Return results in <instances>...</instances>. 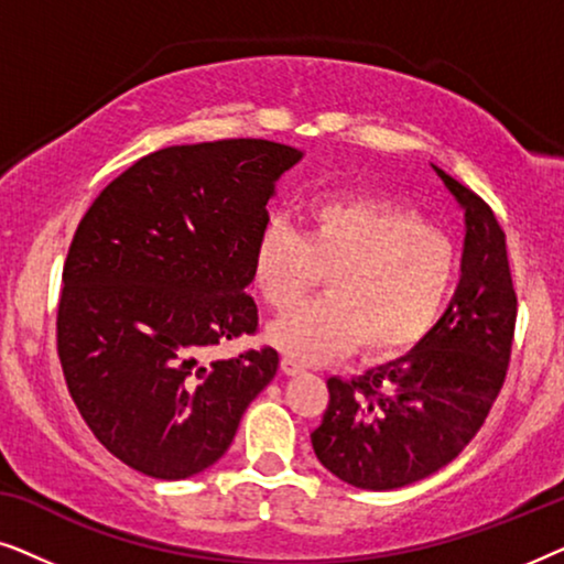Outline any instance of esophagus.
Listing matches in <instances>:
<instances>
[{
	"label": "esophagus",
	"mask_w": 564,
	"mask_h": 564,
	"mask_svg": "<svg viewBox=\"0 0 564 564\" xmlns=\"http://www.w3.org/2000/svg\"><path fill=\"white\" fill-rule=\"evenodd\" d=\"M282 372L284 375H300V372H305V367L300 365L297 359H292V357H282Z\"/></svg>",
	"instance_id": "34e87169"
}]
</instances>
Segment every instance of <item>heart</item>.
I'll return each instance as SVG.
<instances>
[{
	"label": "heart",
	"mask_w": 564,
	"mask_h": 564,
	"mask_svg": "<svg viewBox=\"0 0 564 564\" xmlns=\"http://www.w3.org/2000/svg\"><path fill=\"white\" fill-rule=\"evenodd\" d=\"M326 272V295L276 318L267 338L300 361L361 346L384 361L429 336L449 303L457 251L413 207L377 197H315L303 230L269 220L253 243L251 280L274 311L297 303Z\"/></svg>",
	"instance_id": "1"
}]
</instances>
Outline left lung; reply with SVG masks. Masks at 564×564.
<instances>
[{"mask_svg": "<svg viewBox=\"0 0 564 564\" xmlns=\"http://www.w3.org/2000/svg\"><path fill=\"white\" fill-rule=\"evenodd\" d=\"M465 213L462 276L421 344L354 380L330 377L311 434L321 465L361 490H395L457 457L503 388L516 328L506 234L465 184L431 164Z\"/></svg>", "mask_w": 564, "mask_h": 564, "instance_id": "8db88e82", "label": "left lung"}]
</instances>
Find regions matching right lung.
<instances>
[{
	"mask_svg": "<svg viewBox=\"0 0 564 564\" xmlns=\"http://www.w3.org/2000/svg\"><path fill=\"white\" fill-rule=\"evenodd\" d=\"M261 138L169 145L107 184L76 228L58 303V357L107 452L156 480L215 465L280 354L205 365L253 334L251 251L276 182L303 159Z\"/></svg>",
	"mask_w": 564,
	"mask_h": 564,
	"instance_id": "right-lung-1",
	"label": "right lung"
}]
</instances>
